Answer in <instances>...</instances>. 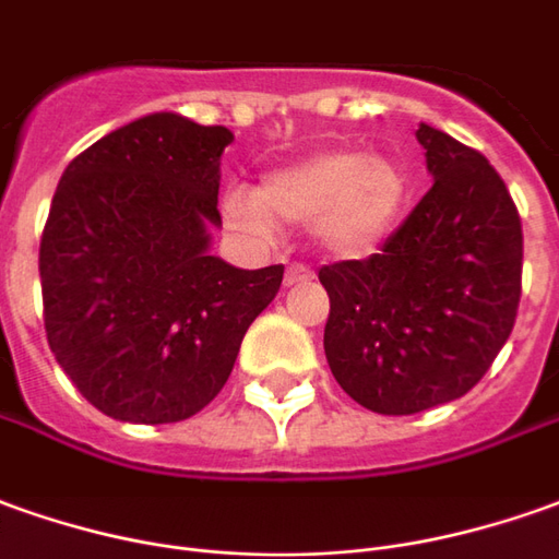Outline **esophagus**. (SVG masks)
<instances>
[{"label":"esophagus","mask_w":559,"mask_h":559,"mask_svg":"<svg viewBox=\"0 0 559 559\" xmlns=\"http://www.w3.org/2000/svg\"><path fill=\"white\" fill-rule=\"evenodd\" d=\"M313 280V271L304 267V264H292L286 271V286H301V283H310Z\"/></svg>","instance_id":"1"}]
</instances>
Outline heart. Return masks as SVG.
I'll return each instance as SVG.
<instances>
[{"mask_svg":"<svg viewBox=\"0 0 559 559\" xmlns=\"http://www.w3.org/2000/svg\"><path fill=\"white\" fill-rule=\"evenodd\" d=\"M407 198L404 169L380 155L329 148L267 173L255 191L234 188L225 218L242 234L267 237L280 222H313L319 246L341 258L368 255Z\"/></svg>","mask_w":559,"mask_h":559,"instance_id":"obj_1","label":"heart"}]
</instances>
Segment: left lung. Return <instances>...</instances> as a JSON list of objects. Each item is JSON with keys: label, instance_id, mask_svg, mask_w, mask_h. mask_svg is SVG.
Wrapping results in <instances>:
<instances>
[{"label": "left lung", "instance_id": "obj_1", "mask_svg": "<svg viewBox=\"0 0 559 559\" xmlns=\"http://www.w3.org/2000/svg\"><path fill=\"white\" fill-rule=\"evenodd\" d=\"M435 185L377 255L319 271L325 359L361 407L404 417L465 392L506 346L521 304L523 230L490 160L429 124Z\"/></svg>", "mask_w": 559, "mask_h": 559}]
</instances>
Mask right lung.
Masks as SVG:
<instances>
[{
    "mask_svg": "<svg viewBox=\"0 0 559 559\" xmlns=\"http://www.w3.org/2000/svg\"><path fill=\"white\" fill-rule=\"evenodd\" d=\"M228 127L155 111L84 148L38 249L45 331L75 390L121 423L194 417L228 383L283 264L210 255Z\"/></svg>",
    "mask_w": 559,
    "mask_h": 559,
    "instance_id": "right-lung-1",
    "label": "right lung"
}]
</instances>
